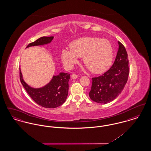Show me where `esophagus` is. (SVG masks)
Returning a JSON list of instances; mask_svg holds the SVG:
<instances>
[{"label": "esophagus", "mask_w": 151, "mask_h": 151, "mask_svg": "<svg viewBox=\"0 0 151 151\" xmlns=\"http://www.w3.org/2000/svg\"><path fill=\"white\" fill-rule=\"evenodd\" d=\"M78 76L77 75L75 74V73L72 74V75H71V78H72V79H76V78H78Z\"/></svg>", "instance_id": "esophagus-1"}]
</instances>
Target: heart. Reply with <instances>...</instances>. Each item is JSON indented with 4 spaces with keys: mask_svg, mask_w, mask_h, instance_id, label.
Masks as SVG:
<instances>
[{
    "mask_svg": "<svg viewBox=\"0 0 151 151\" xmlns=\"http://www.w3.org/2000/svg\"><path fill=\"white\" fill-rule=\"evenodd\" d=\"M83 57V63L93 73H100L107 70L112 63L113 48L106 39L86 37L74 40L71 48L62 51L63 64L71 68Z\"/></svg>",
    "mask_w": 151,
    "mask_h": 151,
    "instance_id": "b5f03b06",
    "label": "heart"
}]
</instances>
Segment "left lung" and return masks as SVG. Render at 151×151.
<instances>
[{
	"mask_svg": "<svg viewBox=\"0 0 151 151\" xmlns=\"http://www.w3.org/2000/svg\"><path fill=\"white\" fill-rule=\"evenodd\" d=\"M114 64L97 78H92L89 92L91 99L100 104H107L115 100L125 86L129 75L128 55L124 46L119 41Z\"/></svg>",
	"mask_w": 151,
	"mask_h": 151,
	"instance_id": "obj_1",
	"label": "left lung"
}]
</instances>
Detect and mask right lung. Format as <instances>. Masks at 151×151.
Masks as SVG:
<instances>
[{"mask_svg":"<svg viewBox=\"0 0 151 151\" xmlns=\"http://www.w3.org/2000/svg\"><path fill=\"white\" fill-rule=\"evenodd\" d=\"M54 37H42L36 41L29 43L27 47L41 46L50 43ZM70 75L60 72L53 76L50 81L46 86L39 88H35L28 85L24 80L20 70V79L22 85L33 100L39 105L46 108H55L65 102L68 92V81Z\"/></svg>","mask_w":151,"mask_h":151,"instance_id":"right-lung-1","label":"right lung"}]
</instances>
